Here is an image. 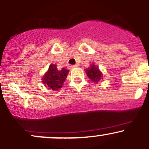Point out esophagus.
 I'll return each instance as SVG.
<instances>
[{
    "label": "esophagus",
    "instance_id": "obj_1",
    "mask_svg": "<svg viewBox=\"0 0 149 149\" xmlns=\"http://www.w3.org/2000/svg\"><path fill=\"white\" fill-rule=\"evenodd\" d=\"M78 64H75V65H72L71 67V68H75V67H78Z\"/></svg>",
    "mask_w": 149,
    "mask_h": 149
}]
</instances>
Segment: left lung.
Returning <instances> with one entry per match:
<instances>
[{"label":"left lung","mask_w":149,"mask_h":149,"mask_svg":"<svg viewBox=\"0 0 149 149\" xmlns=\"http://www.w3.org/2000/svg\"><path fill=\"white\" fill-rule=\"evenodd\" d=\"M85 71H86L87 76H88V78L95 83H97L99 80L102 78V72L95 64H92L90 67L85 69Z\"/></svg>","instance_id":"8db88e82"}]
</instances>
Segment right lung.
Masks as SVG:
<instances>
[{"mask_svg": "<svg viewBox=\"0 0 149 149\" xmlns=\"http://www.w3.org/2000/svg\"><path fill=\"white\" fill-rule=\"evenodd\" d=\"M69 70L62 69L61 71L57 69V66L51 64L48 71L42 78V83L45 86L52 90H59L63 85V83L67 76Z\"/></svg>", "mask_w": 149, "mask_h": 149, "instance_id": "1", "label": "right lung"}]
</instances>
